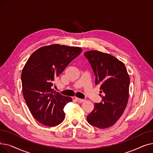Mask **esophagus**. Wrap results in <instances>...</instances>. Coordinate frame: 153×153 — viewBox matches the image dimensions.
Instances as JSON below:
<instances>
[{
    "mask_svg": "<svg viewBox=\"0 0 153 153\" xmlns=\"http://www.w3.org/2000/svg\"><path fill=\"white\" fill-rule=\"evenodd\" d=\"M75 100H76L77 102H79V103H82V102H84V99H79V98H77V97H76V98H75Z\"/></svg>",
    "mask_w": 153,
    "mask_h": 153,
    "instance_id": "1",
    "label": "esophagus"
}]
</instances>
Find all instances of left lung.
I'll use <instances>...</instances> for the list:
<instances>
[{
    "label": "left lung",
    "instance_id": "8db88e82",
    "mask_svg": "<svg viewBox=\"0 0 153 153\" xmlns=\"http://www.w3.org/2000/svg\"><path fill=\"white\" fill-rule=\"evenodd\" d=\"M95 75V85H100L102 102L94 103L87 115L90 125L105 129L114 125L121 117L129 98L130 76L125 64L115 56L99 51L84 53Z\"/></svg>",
    "mask_w": 153,
    "mask_h": 153
}]
</instances>
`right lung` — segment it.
<instances>
[{
  "mask_svg": "<svg viewBox=\"0 0 153 153\" xmlns=\"http://www.w3.org/2000/svg\"><path fill=\"white\" fill-rule=\"evenodd\" d=\"M80 47L53 44L32 53L22 74L24 99L32 115L42 124L55 126L65 117L64 108L72 101L53 89L54 81L68 64L81 53Z\"/></svg>",
  "mask_w": 153,
  "mask_h": 153,
  "instance_id": "add662e5",
  "label": "right lung"
}]
</instances>
